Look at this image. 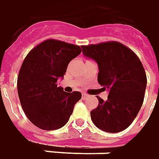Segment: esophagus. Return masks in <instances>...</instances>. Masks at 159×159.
<instances>
[{
	"label": "esophagus",
	"instance_id": "obj_1",
	"mask_svg": "<svg viewBox=\"0 0 159 159\" xmlns=\"http://www.w3.org/2000/svg\"><path fill=\"white\" fill-rule=\"evenodd\" d=\"M88 97V94H86V93H83V94H82V98H83V99H86Z\"/></svg>",
	"mask_w": 159,
	"mask_h": 159
}]
</instances>
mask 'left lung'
Masks as SVG:
<instances>
[{
	"label": "left lung",
	"mask_w": 159,
	"mask_h": 159,
	"mask_svg": "<svg viewBox=\"0 0 159 159\" xmlns=\"http://www.w3.org/2000/svg\"><path fill=\"white\" fill-rule=\"evenodd\" d=\"M85 57L98 65V81L109 89L108 100L98 97V105L91 111L96 127L108 133L128 128L142 106L146 74L135 53L119 42L110 41L81 46Z\"/></svg>",
	"instance_id": "8db88e82"
}]
</instances>
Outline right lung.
Here are the masks:
<instances>
[{
	"mask_svg": "<svg viewBox=\"0 0 159 159\" xmlns=\"http://www.w3.org/2000/svg\"><path fill=\"white\" fill-rule=\"evenodd\" d=\"M81 53L80 47L48 39L34 47L24 60L18 75L17 88L24 112L36 127L50 131L67 123L80 92H65L57 86L68 63Z\"/></svg>",
	"mask_w": 159,
	"mask_h": 159,
	"instance_id": "add662e5",
	"label": "right lung"
}]
</instances>
